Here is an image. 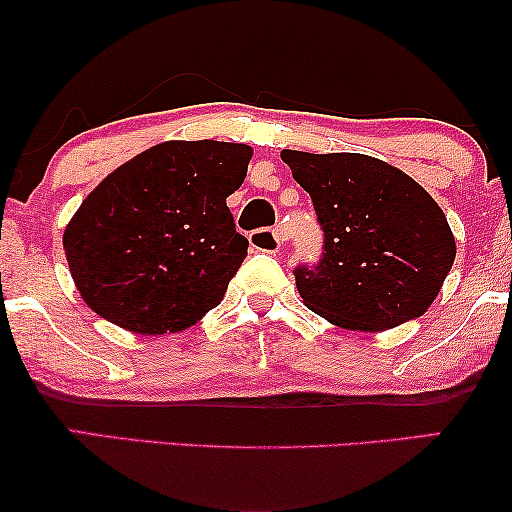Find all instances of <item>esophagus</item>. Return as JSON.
Here are the masks:
<instances>
[{"label":"esophagus","mask_w":512,"mask_h":512,"mask_svg":"<svg viewBox=\"0 0 512 512\" xmlns=\"http://www.w3.org/2000/svg\"><path fill=\"white\" fill-rule=\"evenodd\" d=\"M249 240H251V247L256 251H265V254H277V251L284 247V235L279 228L256 230V233H251Z\"/></svg>","instance_id":"obj_1"}]
</instances>
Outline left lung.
Here are the masks:
<instances>
[{
    "label": "left lung",
    "instance_id": "obj_1",
    "mask_svg": "<svg viewBox=\"0 0 512 512\" xmlns=\"http://www.w3.org/2000/svg\"><path fill=\"white\" fill-rule=\"evenodd\" d=\"M282 160L324 230L317 268H296L305 307L370 333L422 317L457 256L438 202L403 170L363 153L284 149Z\"/></svg>",
    "mask_w": 512,
    "mask_h": 512
}]
</instances>
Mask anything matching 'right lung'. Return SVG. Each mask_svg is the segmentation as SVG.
<instances>
[{"mask_svg": "<svg viewBox=\"0 0 512 512\" xmlns=\"http://www.w3.org/2000/svg\"><path fill=\"white\" fill-rule=\"evenodd\" d=\"M247 144L151 146L104 177L62 235L83 303L139 335L179 333L214 310L247 256L226 205L247 177Z\"/></svg>", "mask_w": 512, "mask_h": 512, "instance_id": "1", "label": "right lung"}]
</instances>
